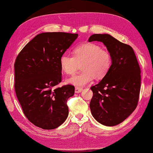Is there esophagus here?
I'll return each instance as SVG.
<instances>
[{
	"label": "esophagus",
	"mask_w": 153,
	"mask_h": 153,
	"mask_svg": "<svg viewBox=\"0 0 153 153\" xmlns=\"http://www.w3.org/2000/svg\"><path fill=\"white\" fill-rule=\"evenodd\" d=\"M83 89L82 87H75V93H80L82 91Z\"/></svg>",
	"instance_id": "esophagus-1"
}]
</instances>
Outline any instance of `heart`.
Returning <instances> with one entry per match:
<instances>
[{"instance_id":"1","label":"heart","mask_w":153,"mask_h":153,"mask_svg":"<svg viewBox=\"0 0 153 153\" xmlns=\"http://www.w3.org/2000/svg\"><path fill=\"white\" fill-rule=\"evenodd\" d=\"M73 56L62 54L59 60L62 70L68 75H73L81 64L82 71L67 80L69 84L84 85L94 78H103L112 66V57L109 51L103 49L94 43H83L77 46L73 51Z\"/></svg>"}]
</instances>
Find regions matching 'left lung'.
Masks as SVG:
<instances>
[{"label": "left lung", "mask_w": 153, "mask_h": 153, "mask_svg": "<svg viewBox=\"0 0 153 153\" xmlns=\"http://www.w3.org/2000/svg\"><path fill=\"white\" fill-rule=\"evenodd\" d=\"M100 41L112 57V66L98 84L91 87L90 108L98 123L113 126L124 121L136 108L141 76L136 55L130 46L108 34L92 35L89 41Z\"/></svg>", "instance_id": "obj_1"}]
</instances>
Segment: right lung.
<instances>
[{"label":"right lung","instance_id":"obj_1","mask_svg":"<svg viewBox=\"0 0 153 153\" xmlns=\"http://www.w3.org/2000/svg\"><path fill=\"white\" fill-rule=\"evenodd\" d=\"M78 34L44 32L38 34L18 55L15 62V89L29 121L44 129L59 127L68 116L67 101L75 87L57 85L62 80L60 57Z\"/></svg>","mask_w":153,"mask_h":153}]
</instances>
